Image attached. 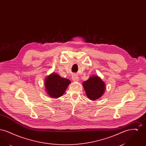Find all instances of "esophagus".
I'll list each match as a JSON object with an SVG mask.
<instances>
[{"mask_svg":"<svg viewBox=\"0 0 146 146\" xmlns=\"http://www.w3.org/2000/svg\"><path fill=\"white\" fill-rule=\"evenodd\" d=\"M72 79H73V81H74V82H76V81H78V79H79V77L76 76V74H74V75H73V76H72Z\"/></svg>","mask_w":146,"mask_h":146,"instance_id":"esophagus-1","label":"esophagus"}]
</instances>
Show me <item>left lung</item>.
Returning a JSON list of instances; mask_svg holds the SVG:
<instances>
[{"label":"left lung","mask_w":146,"mask_h":146,"mask_svg":"<svg viewBox=\"0 0 146 146\" xmlns=\"http://www.w3.org/2000/svg\"><path fill=\"white\" fill-rule=\"evenodd\" d=\"M87 96L91 100H96L104 94L105 84L101 79L97 76H91L83 83Z\"/></svg>","instance_id":"8db88e82"}]
</instances>
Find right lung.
Here are the masks:
<instances>
[{"label": "right lung", "instance_id": "right-lung-1", "mask_svg": "<svg viewBox=\"0 0 146 146\" xmlns=\"http://www.w3.org/2000/svg\"><path fill=\"white\" fill-rule=\"evenodd\" d=\"M70 83V80L63 78L55 73L48 76L45 81L46 90L52 98L62 96Z\"/></svg>", "mask_w": 146, "mask_h": 146}]
</instances>
